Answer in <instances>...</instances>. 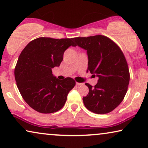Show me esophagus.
<instances>
[{
    "label": "esophagus",
    "mask_w": 148,
    "mask_h": 148,
    "mask_svg": "<svg viewBox=\"0 0 148 148\" xmlns=\"http://www.w3.org/2000/svg\"><path fill=\"white\" fill-rule=\"evenodd\" d=\"M76 85H77V86H82V85H84V84H83V83L76 82Z\"/></svg>",
    "instance_id": "34e87169"
}]
</instances>
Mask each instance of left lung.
<instances>
[{
    "instance_id": "1",
    "label": "left lung",
    "mask_w": 148,
    "mask_h": 148,
    "mask_svg": "<svg viewBox=\"0 0 148 148\" xmlns=\"http://www.w3.org/2000/svg\"><path fill=\"white\" fill-rule=\"evenodd\" d=\"M73 40L75 46L87 50V72L98 77L94 87L86 84L89 93L83 98L85 106L96 114L111 112L124 99L130 79L128 64L122 50L112 40L102 35Z\"/></svg>"
}]
</instances>
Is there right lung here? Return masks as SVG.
Returning a JSON list of instances; mask_svg holds the SVG:
<instances>
[{
    "label": "right lung",
    "instance_id": "right-lung-1",
    "mask_svg": "<svg viewBox=\"0 0 148 148\" xmlns=\"http://www.w3.org/2000/svg\"><path fill=\"white\" fill-rule=\"evenodd\" d=\"M75 46L73 38H38L22 50L15 69L17 88L26 103L40 113H53L65 104L69 92L75 86L73 79H58L52 69L59 66L63 54Z\"/></svg>",
    "mask_w": 148,
    "mask_h": 148
}]
</instances>
